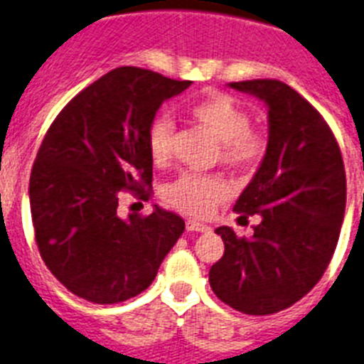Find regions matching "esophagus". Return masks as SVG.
<instances>
[{"mask_svg":"<svg viewBox=\"0 0 364 364\" xmlns=\"http://www.w3.org/2000/svg\"><path fill=\"white\" fill-rule=\"evenodd\" d=\"M187 230L188 232H208L209 226L202 223H196V220H187Z\"/></svg>","mask_w":364,"mask_h":364,"instance_id":"obj_1","label":"esophagus"}]
</instances>
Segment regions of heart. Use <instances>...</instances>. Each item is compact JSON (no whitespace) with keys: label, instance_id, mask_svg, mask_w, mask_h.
<instances>
[{"label":"heart","instance_id":"b5f03b06","mask_svg":"<svg viewBox=\"0 0 364 364\" xmlns=\"http://www.w3.org/2000/svg\"><path fill=\"white\" fill-rule=\"evenodd\" d=\"M220 144V159L233 168H252L265 153V136L250 129L249 112L228 95H211L198 100L188 110ZM173 125L168 117H156L147 132V149L155 164L170 159ZM166 200L179 211L192 217H208L218 203L230 196L228 185L218 177L181 176L164 191Z\"/></svg>","mask_w":364,"mask_h":364}]
</instances>
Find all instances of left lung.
<instances>
[{
    "label": "left lung",
    "instance_id": "1",
    "mask_svg": "<svg viewBox=\"0 0 364 364\" xmlns=\"http://www.w3.org/2000/svg\"><path fill=\"white\" fill-rule=\"evenodd\" d=\"M228 87L267 106L265 155L233 205L262 223L250 239L230 226L215 230L224 256L209 269V284L232 309L267 316L305 297L326 273L344 220V162L326 119L284 82Z\"/></svg>",
    "mask_w": 364,
    "mask_h": 364
}]
</instances>
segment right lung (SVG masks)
I'll list each match as a JSON object with an SVG mask.
<instances>
[{
    "label": "right lung",
    "mask_w": 364,
    "mask_h": 364,
    "mask_svg": "<svg viewBox=\"0 0 364 364\" xmlns=\"http://www.w3.org/2000/svg\"><path fill=\"white\" fill-rule=\"evenodd\" d=\"M192 82L119 67L80 91L44 136L29 177L38 252L55 279L97 305L149 288L185 220L155 205L117 215L119 191L149 196L147 132L164 100Z\"/></svg>",
    "instance_id": "1"
}]
</instances>
